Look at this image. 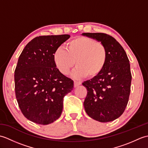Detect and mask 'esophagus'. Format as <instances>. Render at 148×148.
Wrapping results in <instances>:
<instances>
[{"mask_svg": "<svg viewBox=\"0 0 148 148\" xmlns=\"http://www.w3.org/2000/svg\"><path fill=\"white\" fill-rule=\"evenodd\" d=\"M74 87H77V86L80 85V84H81V81H74Z\"/></svg>", "mask_w": 148, "mask_h": 148, "instance_id": "obj_1", "label": "esophagus"}]
</instances>
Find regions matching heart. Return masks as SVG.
<instances>
[{
    "mask_svg": "<svg viewBox=\"0 0 148 148\" xmlns=\"http://www.w3.org/2000/svg\"><path fill=\"white\" fill-rule=\"evenodd\" d=\"M108 52L103 44L89 37L79 36L67 44V49H56L53 53V61L58 70L67 75L76 65L73 73L76 77L98 76L104 69Z\"/></svg>",
    "mask_w": 148,
    "mask_h": 148,
    "instance_id": "b5f03b06",
    "label": "heart"
}]
</instances>
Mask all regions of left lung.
I'll return each instance as SVG.
<instances>
[{
  "instance_id": "1",
  "label": "left lung",
  "mask_w": 148,
  "mask_h": 148,
  "mask_svg": "<svg viewBox=\"0 0 148 148\" xmlns=\"http://www.w3.org/2000/svg\"><path fill=\"white\" fill-rule=\"evenodd\" d=\"M82 35L103 44L108 52V61L101 73L83 83L88 91L84 110L95 120L112 121L123 113L128 102L132 81L129 60L120 44L112 36L103 33Z\"/></svg>"
}]
</instances>
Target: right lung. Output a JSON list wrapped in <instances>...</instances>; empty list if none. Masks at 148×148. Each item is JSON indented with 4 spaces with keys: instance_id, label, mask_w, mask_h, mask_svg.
Here are the masks:
<instances>
[{
    "instance_id": "obj_1",
    "label": "right lung",
    "mask_w": 148,
    "mask_h": 148,
    "mask_svg": "<svg viewBox=\"0 0 148 148\" xmlns=\"http://www.w3.org/2000/svg\"><path fill=\"white\" fill-rule=\"evenodd\" d=\"M70 36L36 37L19 56L14 71L16 98L21 112L30 121L48 125L60 116L64 97L74 81L60 72L53 53Z\"/></svg>"
}]
</instances>
